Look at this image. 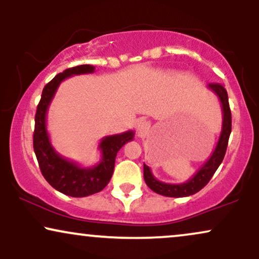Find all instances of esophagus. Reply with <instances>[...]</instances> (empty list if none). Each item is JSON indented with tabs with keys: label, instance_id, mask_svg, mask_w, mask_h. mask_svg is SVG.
I'll list each match as a JSON object with an SVG mask.
<instances>
[{
	"label": "esophagus",
	"instance_id": "34e87169",
	"mask_svg": "<svg viewBox=\"0 0 259 259\" xmlns=\"http://www.w3.org/2000/svg\"><path fill=\"white\" fill-rule=\"evenodd\" d=\"M149 129V123L146 122V120H141V122L137 123L136 125V132L139 134H142L147 132Z\"/></svg>",
	"mask_w": 259,
	"mask_h": 259
}]
</instances>
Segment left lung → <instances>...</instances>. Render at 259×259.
<instances>
[{
  "label": "left lung",
  "mask_w": 259,
  "mask_h": 259,
  "mask_svg": "<svg viewBox=\"0 0 259 259\" xmlns=\"http://www.w3.org/2000/svg\"><path fill=\"white\" fill-rule=\"evenodd\" d=\"M208 88L217 94L222 107V129L217 147H215L210 158L195 173V176L188 182L182 183V184H168V183L158 181L153 176L148 166L143 163V177H145L146 184L156 194L166 196V197H188V196L195 195L196 192H198L199 190L208 184L225 158L228 140H230L232 132V114L230 104H228L227 91L225 90L222 84L219 83H209Z\"/></svg>",
  "instance_id": "left-lung-1"
}]
</instances>
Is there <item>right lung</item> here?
I'll return each mask as SVG.
<instances>
[{
	"mask_svg": "<svg viewBox=\"0 0 259 259\" xmlns=\"http://www.w3.org/2000/svg\"><path fill=\"white\" fill-rule=\"evenodd\" d=\"M94 69L96 68L93 65L83 64L57 74L42 90L35 112L33 148L41 175L52 188L71 197H86L105 188L112 177L117 153L135 135L133 130H129L104 137L98 147L101 153V160L92 167H81L77 162L60 155L52 147L47 129V114L58 86L65 78L74 75L94 73Z\"/></svg>",
	"mask_w": 259,
	"mask_h": 259,
	"instance_id": "obj_1",
	"label": "right lung"
}]
</instances>
